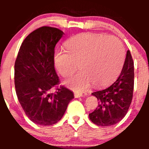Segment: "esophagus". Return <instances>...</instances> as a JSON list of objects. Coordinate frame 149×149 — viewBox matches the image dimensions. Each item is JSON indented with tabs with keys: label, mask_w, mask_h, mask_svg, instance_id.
<instances>
[{
	"label": "esophagus",
	"mask_w": 149,
	"mask_h": 149,
	"mask_svg": "<svg viewBox=\"0 0 149 149\" xmlns=\"http://www.w3.org/2000/svg\"><path fill=\"white\" fill-rule=\"evenodd\" d=\"M83 95L81 94H79V93H75L74 94L75 98H79V97H81Z\"/></svg>",
	"instance_id": "obj_1"
}]
</instances>
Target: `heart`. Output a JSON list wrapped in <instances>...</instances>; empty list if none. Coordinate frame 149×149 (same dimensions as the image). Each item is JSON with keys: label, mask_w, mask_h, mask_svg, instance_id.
I'll list each match as a JSON object with an SVG mask.
<instances>
[{"label": "heart", "mask_w": 149, "mask_h": 149, "mask_svg": "<svg viewBox=\"0 0 149 149\" xmlns=\"http://www.w3.org/2000/svg\"><path fill=\"white\" fill-rule=\"evenodd\" d=\"M65 50H56L54 64L63 77L76 75L65 81L76 91H84L91 83L99 87L113 83L123 68L125 53L120 40L105 34H81L65 43Z\"/></svg>", "instance_id": "obj_1"}]
</instances>
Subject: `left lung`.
<instances>
[{
	"label": "left lung",
	"mask_w": 149,
	"mask_h": 149,
	"mask_svg": "<svg viewBox=\"0 0 149 149\" xmlns=\"http://www.w3.org/2000/svg\"><path fill=\"white\" fill-rule=\"evenodd\" d=\"M133 87L134 63L130 50H127L123 68L116 81L91 94L99 100V104L88 115L91 121L100 126L113 125L120 121L130 107Z\"/></svg>",
	"instance_id": "1"
}]
</instances>
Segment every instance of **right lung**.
Returning <instances> with one entry per match:
<instances>
[{"label": "right lung", "mask_w": 149, "mask_h": 149, "mask_svg": "<svg viewBox=\"0 0 149 149\" xmlns=\"http://www.w3.org/2000/svg\"><path fill=\"white\" fill-rule=\"evenodd\" d=\"M64 33L57 28L42 26L26 37L14 65L16 95L30 120L42 126L58 123L65 114L73 93L65 87L51 88L59 79L54 67L55 47Z\"/></svg>", "instance_id": "obj_1"}]
</instances>
